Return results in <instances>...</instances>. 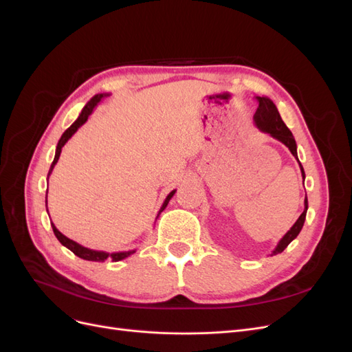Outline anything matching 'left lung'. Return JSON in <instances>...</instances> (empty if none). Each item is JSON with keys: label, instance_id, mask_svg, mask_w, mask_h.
Returning <instances> with one entry per match:
<instances>
[{"label": "left lung", "instance_id": "left-lung-1", "mask_svg": "<svg viewBox=\"0 0 352 352\" xmlns=\"http://www.w3.org/2000/svg\"><path fill=\"white\" fill-rule=\"evenodd\" d=\"M258 100V109L254 114V123L255 126L258 127V129L264 133H269L274 140L280 141L283 145H286L289 148L291 154L296 158L298 164H300L301 168V173H302V179H305V173H304V168L300 163V160H298V154H296V142H295V138L292 135V132L287 129L286 124L283 123L282 117L278 111V107H276L274 102L267 98V97H257ZM307 210H308V199L305 195L304 199V211L302 214L298 217V220L294 223V226L285 233V236L279 241V243L276 245V248L272 251L270 255H276L282 252L287 245H289L298 235H300V232L304 226V221H305V216H307Z\"/></svg>", "mask_w": 352, "mask_h": 352}]
</instances>
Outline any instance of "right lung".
Returning <instances> with one entry per match:
<instances>
[{
	"instance_id": "add662e5",
	"label": "right lung",
	"mask_w": 352,
	"mask_h": 352,
	"mask_svg": "<svg viewBox=\"0 0 352 352\" xmlns=\"http://www.w3.org/2000/svg\"><path fill=\"white\" fill-rule=\"evenodd\" d=\"M105 97H110V94H97V95H94V97L87 102V105H85V107L82 109V111H80V114H79V117L76 120H74V123L69 127V129L61 135V138H60V141H58V144H57V148H56V155H54V160H52V164H51V167H50V172H48V177H47V182H48V179H50V175L52 173V168H54V166L57 164V162H58V158H60V154H61V148L66 145V142L70 140V138L76 133V131L79 129V127L88 120V117L92 114V111H94V109L97 107L98 105V102L102 100V98H105ZM175 192H176V189H173L172 192H170L167 197H166V199H164V202H163V206H162V208H160V211H158V214H157V217H155V220L158 219V216L162 214V211L167 207V204H168V201L172 199V197L175 195ZM47 194H48V189H47ZM47 211H48V207H47ZM51 226H52V230H54V235L57 236V239L60 241V243L61 245H65L66 248H69L74 255H78L79 258H83V260H88V261H105L107 258H111L113 261H120V260H124L126 257H129V255H132V254H135L136 252V250H129V251H120V252H105V251H97V250H91V248H87V247H83V245H80V243H78V242H74L73 239H70V238H67V236H65L63 235V233L54 226V223H51Z\"/></svg>"
}]
</instances>
